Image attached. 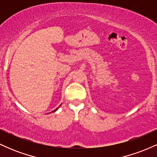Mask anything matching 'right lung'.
Returning <instances> with one entry per match:
<instances>
[{
    "label": "right lung",
    "mask_w": 157,
    "mask_h": 157,
    "mask_svg": "<svg viewBox=\"0 0 157 157\" xmlns=\"http://www.w3.org/2000/svg\"><path fill=\"white\" fill-rule=\"evenodd\" d=\"M57 109H56L55 110V111H52V112H55V111H57Z\"/></svg>",
    "instance_id": "right-lung-1"
}]
</instances>
